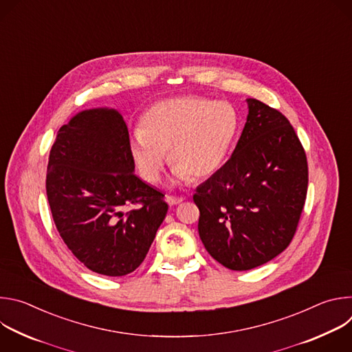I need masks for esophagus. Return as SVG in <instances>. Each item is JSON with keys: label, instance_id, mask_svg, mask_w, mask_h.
Listing matches in <instances>:
<instances>
[{"label": "esophagus", "instance_id": "1", "mask_svg": "<svg viewBox=\"0 0 352 352\" xmlns=\"http://www.w3.org/2000/svg\"><path fill=\"white\" fill-rule=\"evenodd\" d=\"M166 200H167V204H168L170 206H175V205H178V204H181V202H182L184 197H179V196H171V195H168V196H166Z\"/></svg>", "mask_w": 352, "mask_h": 352}]
</instances>
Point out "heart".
Returning <instances> with one entry per match:
<instances>
[{"label":"heart","mask_w":352,"mask_h":352,"mask_svg":"<svg viewBox=\"0 0 352 352\" xmlns=\"http://www.w3.org/2000/svg\"><path fill=\"white\" fill-rule=\"evenodd\" d=\"M238 114L226 102L200 96L174 97L150 106L135 131L131 150L147 182H157L166 150L174 181L202 179L226 162L238 132Z\"/></svg>","instance_id":"obj_1"}]
</instances>
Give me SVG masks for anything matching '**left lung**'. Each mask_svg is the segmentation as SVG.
<instances>
[{"mask_svg":"<svg viewBox=\"0 0 352 352\" xmlns=\"http://www.w3.org/2000/svg\"><path fill=\"white\" fill-rule=\"evenodd\" d=\"M230 160L196 188L199 236L227 269L267 263L289 245L308 189V163L289 121L256 98Z\"/></svg>","mask_w":352,"mask_h":352,"instance_id":"1","label":"left lung"}]
</instances>
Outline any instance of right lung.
Masks as SVG:
<instances>
[{"mask_svg":"<svg viewBox=\"0 0 352 352\" xmlns=\"http://www.w3.org/2000/svg\"><path fill=\"white\" fill-rule=\"evenodd\" d=\"M122 116L83 110L63 125L52 147L45 190L56 227L91 272L120 277L144 261L168 205L135 174ZM138 208L125 214L124 206Z\"/></svg>","mask_w":352,"mask_h":352,"instance_id":"right-lung-1","label":"right lung"}]
</instances>
